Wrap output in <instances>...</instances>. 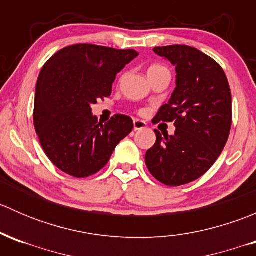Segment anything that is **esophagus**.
<instances>
[{"instance_id": "esophagus-1", "label": "esophagus", "mask_w": 256, "mask_h": 256, "mask_svg": "<svg viewBox=\"0 0 256 256\" xmlns=\"http://www.w3.org/2000/svg\"><path fill=\"white\" fill-rule=\"evenodd\" d=\"M146 128V122L142 120H134V130L138 131V130H142V128Z\"/></svg>"}]
</instances>
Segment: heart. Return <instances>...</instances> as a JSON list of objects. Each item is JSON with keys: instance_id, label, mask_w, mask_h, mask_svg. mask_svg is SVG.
<instances>
[{"instance_id": "obj_1", "label": "heart", "mask_w": 256, "mask_h": 256, "mask_svg": "<svg viewBox=\"0 0 256 256\" xmlns=\"http://www.w3.org/2000/svg\"><path fill=\"white\" fill-rule=\"evenodd\" d=\"M164 69H166V68L162 66H160V64H152V66H150L148 69H147V76H151V74L157 73V72H160V70H164Z\"/></svg>"}]
</instances>
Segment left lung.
<instances>
[{
    "label": "left lung",
    "mask_w": 256,
    "mask_h": 256,
    "mask_svg": "<svg viewBox=\"0 0 256 256\" xmlns=\"http://www.w3.org/2000/svg\"><path fill=\"white\" fill-rule=\"evenodd\" d=\"M176 66V89L152 122H174V135L154 130L156 142L146 152V166L171 187L198 180L223 151L232 126V92L222 66L188 46L156 47ZM164 134V132H162Z\"/></svg>",
    "instance_id": "1"
}]
</instances>
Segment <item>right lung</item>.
Here are the masks:
<instances>
[{"mask_svg":"<svg viewBox=\"0 0 256 256\" xmlns=\"http://www.w3.org/2000/svg\"><path fill=\"white\" fill-rule=\"evenodd\" d=\"M138 56L134 49L74 44L43 66L33 121L43 151L60 171L76 178L95 174L132 131L130 116L118 114L102 124L92 114V105L110 96L118 72Z\"/></svg>","mask_w":256,"mask_h":256,"instance_id":"1","label":"right lung"}]
</instances>
